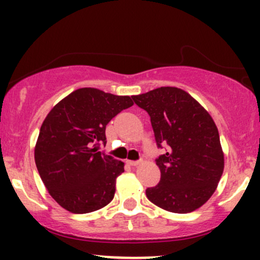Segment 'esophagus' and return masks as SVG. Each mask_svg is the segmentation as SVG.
<instances>
[{"mask_svg":"<svg viewBox=\"0 0 260 260\" xmlns=\"http://www.w3.org/2000/svg\"><path fill=\"white\" fill-rule=\"evenodd\" d=\"M139 162H140V161H133V160H128L127 161V164L129 166H138Z\"/></svg>","mask_w":260,"mask_h":260,"instance_id":"34e87169","label":"esophagus"}]
</instances>
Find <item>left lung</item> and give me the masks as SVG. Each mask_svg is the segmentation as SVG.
<instances>
[{
    "label": "left lung",
    "instance_id": "left-lung-1",
    "mask_svg": "<svg viewBox=\"0 0 260 260\" xmlns=\"http://www.w3.org/2000/svg\"><path fill=\"white\" fill-rule=\"evenodd\" d=\"M133 100L150 116L157 148L168 147L156 159L161 177L156 186L147 188L148 199L171 213L201 208L215 192L223 171L215 122L198 101L175 86L134 95Z\"/></svg>",
    "mask_w": 260,
    "mask_h": 260
}]
</instances>
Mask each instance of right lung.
<instances>
[{
	"label": "right lung",
	"instance_id": "add662e5",
	"mask_svg": "<svg viewBox=\"0 0 260 260\" xmlns=\"http://www.w3.org/2000/svg\"><path fill=\"white\" fill-rule=\"evenodd\" d=\"M133 105L95 88H82L62 99L41 124L35 164L50 196L73 214L99 210L113 199L124 164L99 151L106 124Z\"/></svg>",
	"mask_w": 260,
	"mask_h": 260
}]
</instances>
